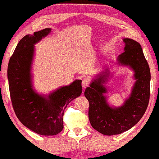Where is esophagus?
I'll list each match as a JSON object with an SVG mask.
<instances>
[{"label":"esophagus","instance_id":"obj_1","mask_svg":"<svg viewBox=\"0 0 159 159\" xmlns=\"http://www.w3.org/2000/svg\"><path fill=\"white\" fill-rule=\"evenodd\" d=\"M89 81L87 79H84L83 80V81L82 82V87H84V88H86L89 86Z\"/></svg>","mask_w":159,"mask_h":159}]
</instances>
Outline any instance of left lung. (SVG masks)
Here are the masks:
<instances>
[{"instance_id": "1", "label": "left lung", "mask_w": 159, "mask_h": 159, "mask_svg": "<svg viewBox=\"0 0 159 159\" xmlns=\"http://www.w3.org/2000/svg\"><path fill=\"white\" fill-rule=\"evenodd\" d=\"M124 52L118 57L120 65L134 71L136 80L130 95L120 107H112L107 102L104 84L109 77L108 69L97 75L84 91L89 101V120L94 129L103 135H118L130 129L143 116L150 98L151 72L141 46L131 39H123Z\"/></svg>"}]
</instances>
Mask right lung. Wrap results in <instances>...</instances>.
<instances>
[{
    "label": "right lung",
    "mask_w": 159,
    "mask_h": 159,
    "mask_svg": "<svg viewBox=\"0 0 159 159\" xmlns=\"http://www.w3.org/2000/svg\"><path fill=\"white\" fill-rule=\"evenodd\" d=\"M51 31L44 29L23 37L8 66L9 91L15 113L23 125L42 135H54L62 130L64 110L82 92L80 80L48 95H41L33 89L31 70L34 44Z\"/></svg>",
    "instance_id": "right-lung-1"
}]
</instances>
